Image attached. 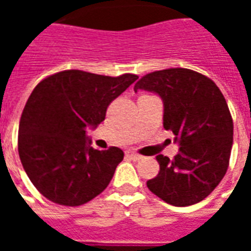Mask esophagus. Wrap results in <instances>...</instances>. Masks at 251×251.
I'll use <instances>...</instances> for the list:
<instances>
[{
	"instance_id": "1",
	"label": "esophagus",
	"mask_w": 251,
	"mask_h": 251,
	"mask_svg": "<svg viewBox=\"0 0 251 251\" xmlns=\"http://www.w3.org/2000/svg\"><path fill=\"white\" fill-rule=\"evenodd\" d=\"M126 156H127L129 158H131V160H134V161H137V160H140V158H141V156H140L138 153L131 152V151H127V152H126Z\"/></svg>"
}]
</instances>
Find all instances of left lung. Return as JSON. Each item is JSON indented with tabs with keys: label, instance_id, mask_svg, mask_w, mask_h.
<instances>
[{
	"label": "left lung",
	"instance_id": "left-lung-1",
	"mask_svg": "<svg viewBox=\"0 0 251 251\" xmlns=\"http://www.w3.org/2000/svg\"><path fill=\"white\" fill-rule=\"evenodd\" d=\"M138 90L161 98L164 129L172 130L180 147L174 160L156 157L160 172L148 188L176 207L199 203L228 168L234 126L226 99L210 77L188 68L151 72L136 83Z\"/></svg>",
	"mask_w": 251,
	"mask_h": 251
}]
</instances>
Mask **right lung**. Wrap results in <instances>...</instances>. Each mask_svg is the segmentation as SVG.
I'll list each match as a JSON object with an SVG mask.
<instances>
[{
	"mask_svg": "<svg viewBox=\"0 0 251 251\" xmlns=\"http://www.w3.org/2000/svg\"><path fill=\"white\" fill-rule=\"evenodd\" d=\"M137 79L67 70L36 86L20 120L19 154L43 196L75 207L103 192L124 152L94 149L87 129L104 120L107 106Z\"/></svg>",
	"mask_w": 251,
	"mask_h": 251,
	"instance_id": "add662e5",
	"label": "right lung"
}]
</instances>
